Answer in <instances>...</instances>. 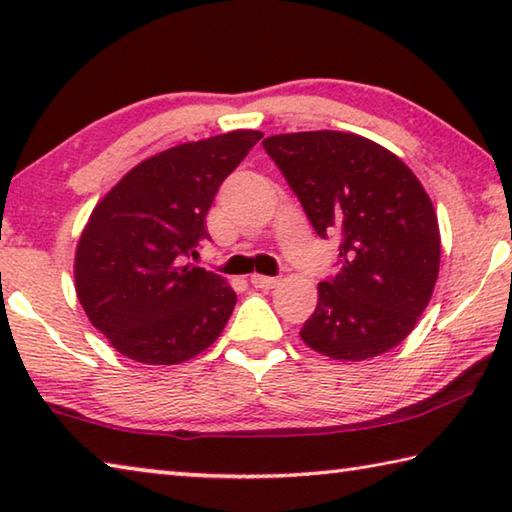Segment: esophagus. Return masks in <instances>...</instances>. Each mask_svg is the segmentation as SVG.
<instances>
[{
	"label": "esophagus",
	"mask_w": 512,
	"mask_h": 512,
	"mask_svg": "<svg viewBox=\"0 0 512 512\" xmlns=\"http://www.w3.org/2000/svg\"><path fill=\"white\" fill-rule=\"evenodd\" d=\"M250 282H253V287H257V289H275L277 284H280V277H268V275L253 273L250 275Z\"/></svg>",
	"instance_id": "esophagus-1"
}]
</instances>
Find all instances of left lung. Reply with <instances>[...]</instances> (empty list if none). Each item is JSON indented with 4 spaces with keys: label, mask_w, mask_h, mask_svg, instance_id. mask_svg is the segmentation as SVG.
<instances>
[{
    "label": "left lung",
    "mask_w": 512,
    "mask_h": 512,
    "mask_svg": "<svg viewBox=\"0 0 512 512\" xmlns=\"http://www.w3.org/2000/svg\"><path fill=\"white\" fill-rule=\"evenodd\" d=\"M320 237L339 232L341 271L318 284L300 339L323 357L366 361L400 345L433 296L438 216L393 151L343 131L271 135L262 142Z\"/></svg>",
    "instance_id": "8db88e82"
}]
</instances>
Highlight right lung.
Wrapping results in <instances>:
<instances>
[{
    "instance_id": "add662e5",
    "label": "right lung",
    "mask_w": 512,
    "mask_h": 512,
    "mask_svg": "<svg viewBox=\"0 0 512 512\" xmlns=\"http://www.w3.org/2000/svg\"><path fill=\"white\" fill-rule=\"evenodd\" d=\"M230 131L155 153L94 205L74 255L85 316L126 359L176 366L219 339L237 293L194 264L205 216L228 173L262 140Z\"/></svg>"
}]
</instances>
